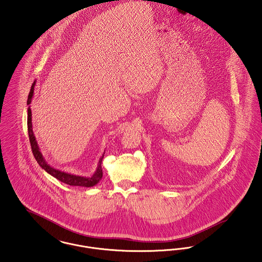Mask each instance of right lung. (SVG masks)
<instances>
[{
	"mask_svg": "<svg viewBox=\"0 0 262 262\" xmlns=\"http://www.w3.org/2000/svg\"><path fill=\"white\" fill-rule=\"evenodd\" d=\"M35 83H36V81H34L31 85V91L29 94V98H28V102H27V104L29 105V108H28V132H29V138H30V142H31V150H32V154H33L35 160L37 161L39 166L42 169L46 170L48 174H50L51 176H53L54 178H56L57 180L61 181L65 184L70 185V186H81V187H93V186L98 184L103 177V170H102L101 164H102V160L104 158L105 152L101 156L98 166H97V169L91 177L79 176V175H74V174L64 172L61 170L55 169L52 166H50L46 161L43 155L39 150L37 141L35 139L33 130H32V123H31V103L32 97H33V93H34Z\"/></svg>",
	"mask_w": 262,
	"mask_h": 262,
	"instance_id": "right-lung-1",
	"label": "right lung"
}]
</instances>
